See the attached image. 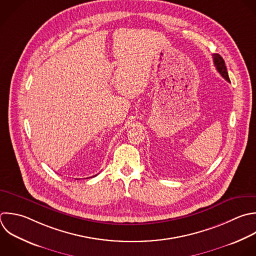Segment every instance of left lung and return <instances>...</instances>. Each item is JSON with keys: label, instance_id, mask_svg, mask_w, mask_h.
Returning <instances> with one entry per match:
<instances>
[{"label": "left lung", "instance_id": "8db88e82", "mask_svg": "<svg viewBox=\"0 0 256 256\" xmlns=\"http://www.w3.org/2000/svg\"><path fill=\"white\" fill-rule=\"evenodd\" d=\"M213 62H214V65L217 69V71L219 72V74L227 81L230 83V80H229V77H228V73H227V69H226V66H225V62L223 60V58L219 55V54H213Z\"/></svg>", "mask_w": 256, "mask_h": 256}]
</instances>
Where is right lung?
I'll return each mask as SVG.
<instances>
[{"instance_id":"1","label":"right lung","mask_w":256,"mask_h":256,"mask_svg":"<svg viewBox=\"0 0 256 256\" xmlns=\"http://www.w3.org/2000/svg\"><path fill=\"white\" fill-rule=\"evenodd\" d=\"M95 176H96V175H95Z\"/></svg>"}]
</instances>
